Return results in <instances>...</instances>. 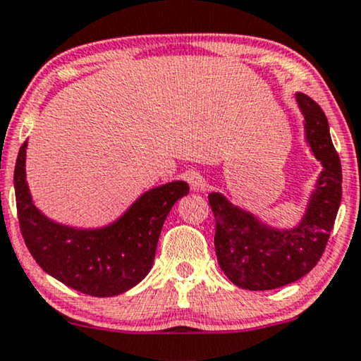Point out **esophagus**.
<instances>
[{
	"instance_id": "obj_1",
	"label": "esophagus",
	"mask_w": 361,
	"mask_h": 361,
	"mask_svg": "<svg viewBox=\"0 0 361 361\" xmlns=\"http://www.w3.org/2000/svg\"><path fill=\"white\" fill-rule=\"evenodd\" d=\"M186 181H188L190 188L193 191H202L204 190V186H207V183H204V178L200 175L198 171H190L188 175H186Z\"/></svg>"
}]
</instances>
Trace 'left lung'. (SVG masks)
Listing matches in <instances>:
<instances>
[{"label": "left lung", "mask_w": 361, "mask_h": 361, "mask_svg": "<svg viewBox=\"0 0 361 361\" xmlns=\"http://www.w3.org/2000/svg\"><path fill=\"white\" fill-rule=\"evenodd\" d=\"M307 121V140L323 171L308 212L293 230H275L252 213L209 193L216 231L214 250L223 273L243 290H273L307 275L320 262L341 202V163L323 109L307 94H296Z\"/></svg>", "instance_id": "obj_1"}]
</instances>
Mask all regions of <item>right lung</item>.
<instances>
[{
    "mask_svg": "<svg viewBox=\"0 0 361 361\" xmlns=\"http://www.w3.org/2000/svg\"><path fill=\"white\" fill-rule=\"evenodd\" d=\"M26 141L15 166V193L20 230L36 263L73 290L90 296L125 293L152 270L157 245L168 213L190 191L173 181L140 196L113 225L75 230L43 216L31 202L25 176Z\"/></svg>",
    "mask_w": 361,
    "mask_h": 361,
    "instance_id": "obj_1",
    "label": "right lung"
}]
</instances>
